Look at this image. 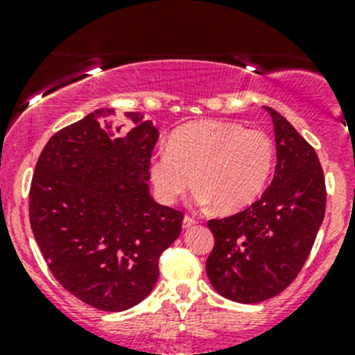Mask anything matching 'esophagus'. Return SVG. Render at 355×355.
Returning a JSON list of instances; mask_svg holds the SVG:
<instances>
[{"instance_id":"1","label":"esophagus","mask_w":355,"mask_h":355,"mask_svg":"<svg viewBox=\"0 0 355 355\" xmlns=\"http://www.w3.org/2000/svg\"><path fill=\"white\" fill-rule=\"evenodd\" d=\"M196 223H198V221H196L194 218H191V216H185L184 220H182V227H184L185 230H187V228H192Z\"/></svg>"}]
</instances>
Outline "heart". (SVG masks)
I'll return each instance as SVG.
<instances>
[{"label": "heart", "instance_id": "obj_1", "mask_svg": "<svg viewBox=\"0 0 355 355\" xmlns=\"http://www.w3.org/2000/svg\"><path fill=\"white\" fill-rule=\"evenodd\" d=\"M275 146L263 130L223 120H199L177 128L168 148L149 161L159 202L175 204L196 184V202L237 213L252 204L273 171Z\"/></svg>", "mask_w": 355, "mask_h": 355}]
</instances>
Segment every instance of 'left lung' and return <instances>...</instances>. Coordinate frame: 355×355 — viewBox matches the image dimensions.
Segmentation results:
<instances>
[{"instance_id": "1", "label": "left lung", "mask_w": 355, "mask_h": 355, "mask_svg": "<svg viewBox=\"0 0 355 355\" xmlns=\"http://www.w3.org/2000/svg\"><path fill=\"white\" fill-rule=\"evenodd\" d=\"M264 110L277 141L273 182L247 209L207 221L214 237L207 278L220 295L241 304L263 302L292 284L313 249L327 206L316 151L278 111Z\"/></svg>"}]
</instances>
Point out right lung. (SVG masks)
Here are the masks:
<instances>
[{"instance_id": "1", "label": "right lung", "mask_w": 355, "mask_h": 355, "mask_svg": "<svg viewBox=\"0 0 355 355\" xmlns=\"http://www.w3.org/2000/svg\"><path fill=\"white\" fill-rule=\"evenodd\" d=\"M99 108L42 149L31 185V227L56 280L101 311H125L151 293L161 252L182 230L180 211L149 194L157 128L141 113Z\"/></svg>"}]
</instances>
